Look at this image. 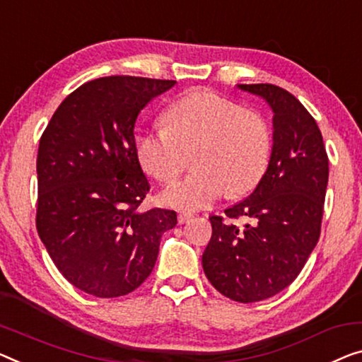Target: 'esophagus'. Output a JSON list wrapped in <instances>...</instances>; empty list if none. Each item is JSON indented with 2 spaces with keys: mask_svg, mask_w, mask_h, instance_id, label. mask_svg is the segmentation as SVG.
<instances>
[{
  "mask_svg": "<svg viewBox=\"0 0 362 362\" xmlns=\"http://www.w3.org/2000/svg\"><path fill=\"white\" fill-rule=\"evenodd\" d=\"M192 218H193L192 213H180V214H179V223H180V224H185V223H188V221H190Z\"/></svg>",
  "mask_w": 362,
  "mask_h": 362,
  "instance_id": "1",
  "label": "esophagus"
}]
</instances>
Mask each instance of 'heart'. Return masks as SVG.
Masks as SVG:
<instances>
[{
	"mask_svg": "<svg viewBox=\"0 0 362 362\" xmlns=\"http://www.w3.org/2000/svg\"><path fill=\"white\" fill-rule=\"evenodd\" d=\"M165 128L136 136L139 164L163 183L175 182L195 156L197 172L160 195L165 206L193 211L214 203L226 192L240 197L265 175L272 132L262 113L208 90L192 93L164 115Z\"/></svg>",
	"mask_w": 362,
	"mask_h": 362,
	"instance_id": "heart-1",
	"label": "heart"
}]
</instances>
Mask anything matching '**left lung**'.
<instances>
[{
    "mask_svg": "<svg viewBox=\"0 0 362 362\" xmlns=\"http://www.w3.org/2000/svg\"><path fill=\"white\" fill-rule=\"evenodd\" d=\"M239 88L272 107V158L249 198L209 218L213 235L202 263L221 294L249 304L288 288L319 242L328 156L314 117L293 94L274 84ZM239 217L250 223L239 226Z\"/></svg>",
    "mask_w": 362,
    "mask_h": 362,
    "instance_id": "1",
    "label": "left lung"
}]
</instances>
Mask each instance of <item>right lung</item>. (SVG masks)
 I'll use <instances>...</instances> for the list:
<instances>
[{
	"label": "right lung",
	"instance_id": "1",
	"mask_svg": "<svg viewBox=\"0 0 362 362\" xmlns=\"http://www.w3.org/2000/svg\"><path fill=\"white\" fill-rule=\"evenodd\" d=\"M175 81L107 76L79 86L53 113L37 154V233L60 273L95 298L141 286L172 209L141 211L149 192L134 123Z\"/></svg>",
	"mask_w": 362,
	"mask_h": 362
}]
</instances>
